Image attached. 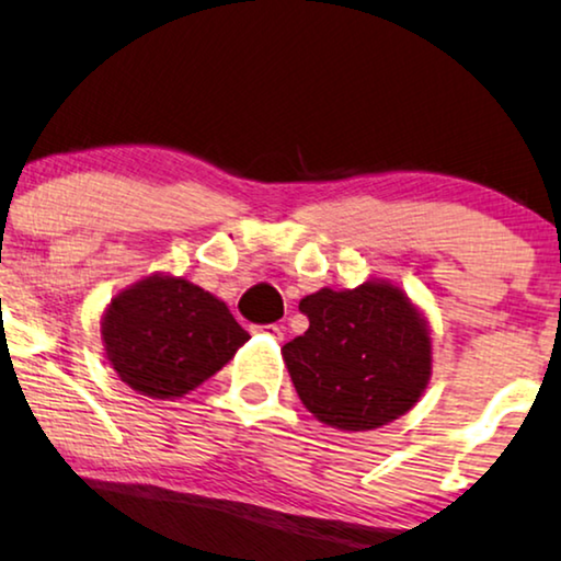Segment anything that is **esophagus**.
<instances>
[{
  "label": "esophagus",
  "mask_w": 561,
  "mask_h": 561,
  "mask_svg": "<svg viewBox=\"0 0 561 561\" xmlns=\"http://www.w3.org/2000/svg\"><path fill=\"white\" fill-rule=\"evenodd\" d=\"M252 330H254V333H267V335H273L275 341H283V328H280V324H262V328L257 324V328H252Z\"/></svg>",
  "instance_id": "1"
}]
</instances>
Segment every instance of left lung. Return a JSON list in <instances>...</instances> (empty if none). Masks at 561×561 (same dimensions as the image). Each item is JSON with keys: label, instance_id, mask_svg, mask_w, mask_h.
I'll return each instance as SVG.
<instances>
[{"label": "left lung", "instance_id": "obj_1", "mask_svg": "<svg viewBox=\"0 0 561 561\" xmlns=\"http://www.w3.org/2000/svg\"><path fill=\"white\" fill-rule=\"evenodd\" d=\"M299 309L309 330L280 348L301 403L341 432H371L419 403L432 377V333L390 280L320 288Z\"/></svg>", "mask_w": 561, "mask_h": 561}]
</instances>
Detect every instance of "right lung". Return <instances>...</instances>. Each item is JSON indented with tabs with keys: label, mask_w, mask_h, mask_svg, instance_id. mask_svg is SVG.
Segmentation results:
<instances>
[{
	"label": "right lung",
	"mask_w": 561,
	"mask_h": 561,
	"mask_svg": "<svg viewBox=\"0 0 561 561\" xmlns=\"http://www.w3.org/2000/svg\"><path fill=\"white\" fill-rule=\"evenodd\" d=\"M103 351L124 385L156 400L182 398L249 341L226 301L176 275H148L112 299Z\"/></svg>",
	"instance_id": "right-lung-1"
}]
</instances>
